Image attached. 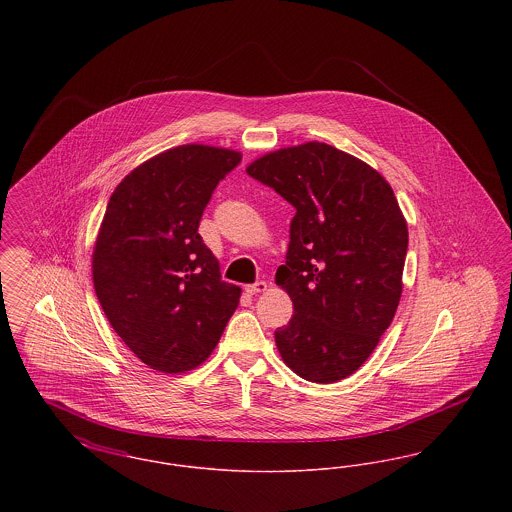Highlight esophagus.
<instances>
[{
    "label": "esophagus",
    "instance_id": "esophagus-1",
    "mask_svg": "<svg viewBox=\"0 0 512 512\" xmlns=\"http://www.w3.org/2000/svg\"><path fill=\"white\" fill-rule=\"evenodd\" d=\"M267 282H255V284H249V286H245V292L249 293V295H255V293L267 292Z\"/></svg>",
    "mask_w": 512,
    "mask_h": 512
}]
</instances>
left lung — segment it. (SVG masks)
<instances>
[{"label":"left lung","instance_id":"8db88e82","mask_svg":"<svg viewBox=\"0 0 512 512\" xmlns=\"http://www.w3.org/2000/svg\"><path fill=\"white\" fill-rule=\"evenodd\" d=\"M247 174L295 207L276 284L293 317L274 332L284 363L332 384L365 363L401 299L409 232L390 184L357 157L320 142L253 161Z\"/></svg>","mask_w":512,"mask_h":512}]
</instances>
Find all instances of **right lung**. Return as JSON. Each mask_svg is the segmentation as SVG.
Masks as SVG:
<instances>
[{"label": "right lung", "mask_w": 512, "mask_h": 512, "mask_svg": "<svg viewBox=\"0 0 512 512\" xmlns=\"http://www.w3.org/2000/svg\"><path fill=\"white\" fill-rule=\"evenodd\" d=\"M242 161L209 146L169 149L130 172L107 203L94 249L101 309L149 368L176 374L217 347L242 290L220 276L199 220Z\"/></svg>", "instance_id": "1"}]
</instances>
